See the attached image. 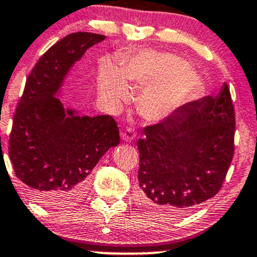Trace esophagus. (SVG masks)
Instances as JSON below:
<instances>
[{"instance_id":"1","label":"esophagus","mask_w":257,"mask_h":257,"mask_svg":"<svg viewBox=\"0 0 257 257\" xmlns=\"http://www.w3.org/2000/svg\"><path fill=\"white\" fill-rule=\"evenodd\" d=\"M120 138H122L123 142H126V143L133 142V140L135 139V132L133 131V129H131V128L125 129V131H124L123 133L120 134Z\"/></svg>"}]
</instances>
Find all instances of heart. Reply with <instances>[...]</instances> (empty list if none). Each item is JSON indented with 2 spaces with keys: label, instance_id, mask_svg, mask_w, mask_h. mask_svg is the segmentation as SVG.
Listing matches in <instances>:
<instances>
[{
  "label": "heart",
  "instance_id": "b5f03b06",
  "mask_svg": "<svg viewBox=\"0 0 257 257\" xmlns=\"http://www.w3.org/2000/svg\"><path fill=\"white\" fill-rule=\"evenodd\" d=\"M128 84L145 86L138 111L149 122H161L184 105L199 85V77L188 62L168 52L140 51L124 57L119 68L105 62L98 70L100 96L111 103L131 97Z\"/></svg>",
  "mask_w": 257,
  "mask_h": 257
}]
</instances>
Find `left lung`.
I'll return each mask as SVG.
<instances>
[{"mask_svg": "<svg viewBox=\"0 0 257 257\" xmlns=\"http://www.w3.org/2000/svg\"><path fill=\"white\" fill-rule=\"evenodd\" d=\"M235 118L227 84L216 96L185 103L144 128L137 189L139 206L178 217L216 195L232 162Z\"/></svg>", "mask_w": 257, "mask_h": 257, "instance_id": "left-lung-1", "label": "left lung"}]
</instances>
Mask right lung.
<instances>
[{"instance_id": "obj_1", "label": "right lung", "mask_w": 257, "mask_h": 257, "mask_svg": "<svg viewBox=\"0 0 257 257\" xmlns=\"http://www.w3.org/2000/svg\"><path fill=\"white\" fill-rule=\"evenodd\" d=\"M105 39L73 33L56 42L33 68L17 106L8 154L17 178L45 206L64 208L78 202L96 163L119 144L111 115L80 114L60 98L73 66Z\"/></svg>"}]
</instances>
